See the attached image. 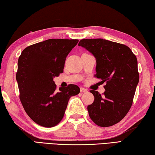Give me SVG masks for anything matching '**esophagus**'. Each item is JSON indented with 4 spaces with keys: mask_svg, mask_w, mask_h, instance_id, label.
<instances>
[{
    "mask_svg": "<svg viewBox=\"0 0 155 155\" xmlns=\"http://www.w3.org/2000/svg\"><path fill=\"white\" fill-rule=\"evenodd\" d=\"M80 91H81V92H85V93L88 91H87V89H86L85 88H84V87H81Z\"/></svg>",
    "mask_w": 155,
    "mask_h": 155,
    "instance_id": "1",
    "label": "esophagus"
}]
</instances>
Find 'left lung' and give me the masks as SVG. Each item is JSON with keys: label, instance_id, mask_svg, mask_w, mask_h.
Returning <instances> with one entry per match:
<instances>
[{"label": "left lung", "instance_id": "obj_1", "mask_svg": "<svg viewBox=\"0 0 155 155\" xmlns=\"http://www.w3.org/2000/svg\"><path fill=\"white\" fill-rule=\"evenodd\" d=\"M78 46L85 48L96 59L95 77L102 80L105 91L94 90V101L87 106L91 119L100 127L120 121L130 110L139 82L137 60L125 45L102 38L82 39Z\"/></svg>", "mask_w": 155, "mask_h": 155}]
</instances>
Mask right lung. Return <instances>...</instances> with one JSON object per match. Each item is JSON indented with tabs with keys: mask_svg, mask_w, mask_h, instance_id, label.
<instances>
[{
	"mask_svg": "<svg viewBox=\"0 0 155 155\" xmlns=\"http://www.w3.org/2000/svg\"><path fill=\"white\" fill-rule=\"evenodd\" d=\"M77 39H48L27 47L18 59L16 80L25 111L38 125L52 127L63 119L70 97L79 94L70 84L56 90L53 78L64 72Z\"/></svg>",
	"mask_w": 155,
	"mask_h": 155,
	"instance_id": "right-lung-1",
	"label": "right lung"
}]
</instances>
